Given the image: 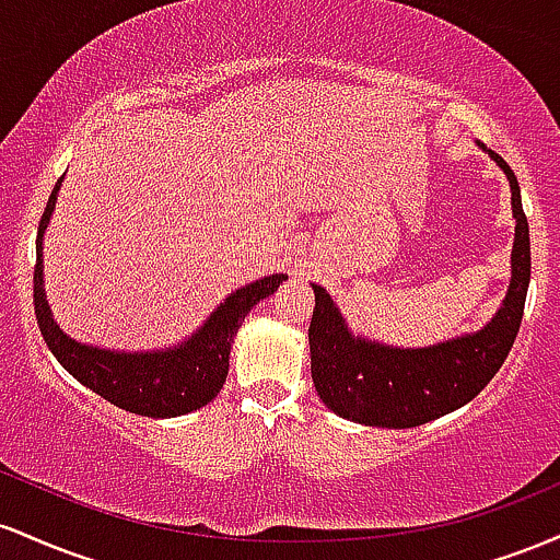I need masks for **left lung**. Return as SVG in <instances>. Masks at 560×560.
Masks as SVG:
<instances>
[{
  "mask_svg": "<svg viewBox=\"0 0 560 560\" xmlns=\"http://www.w3.org/2000/svg\"><path fill=\"white\" fill-rule=\"evenodd\" d=\"M490 155L511 182L516 242L511 289L498 316L485 329L423 350H395L365 342L347 331L326 289L313 284L316 307L307 329L311 374L320 400L342 419L387 429L421 427L471 402L505 363L522 326L532 253L516 176L498 152L490 150Z\"/></svg>",
  "mask_w": 560,
  "mask_h": 560,
  "instance_id": "1",
  "label": "left lung"
}]
</instances>
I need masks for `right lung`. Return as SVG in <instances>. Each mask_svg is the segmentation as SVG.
I'll return each instance as SVG.
<instances>
[{
    "label": "right lung",
    "instance_id": "obj_1",
    "mask_svg": "<svg viewBox=\"0 0 560 560\" xmlns=\"http://www.w3.org/2000/svg\"><path fill=\"white\" fill-rule=\"evenodd\" d=\"M60 182L49 195L36 236L34 311L44 342L62 363V369L79 378L83 387L137 416L173 419V416H184L208 405L226 382L231 342H234V334L240 331L244 316L249 313V307L276 292L287 276H266L255 284L236 289L208 318V324L176 350L150 352V355H139V352L137 355H118L110 350L83 347L57 329L42 289V236L49 215H52Z\"/></svg>",
    "mask_w": 560,
    "mask_h": 560
}]
</instances>
